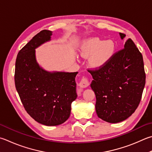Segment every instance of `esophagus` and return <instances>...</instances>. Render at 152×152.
Returning <instances> with one entry per match:
<instances>
[{"label": "esophagus", "mask_w": 152, "mask_h": 152, "mask_svg": "<svg viewBox=\"0 0 152 152\" xmlns=\"http://www.w3.org/2000/svg\"><path fill=\"white\" fill-rule=\"evenodd\" d=\"M90 85V82L88 79L86 77H83L79 83V86L80 88H86Z\"/></svg>", "instance_id": "esophagus-1"}]
</instances>
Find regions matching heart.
I'll return each mask as SVG.
<instances>
[{"instance_id":"1","label":"heart","mask_w":152,"mask_h":152,"mask_svg":"<svg viewBox=\"0 0 152 152\" xmlns=\"http://www.w3.org/2000/svg\"><path fill=\"white\" fill-rule=\"evenodd\" d=\"M115 45L112 40H103L92 38L85 40L81 46V54L90 57V65L93 68H100L106 64L114 54Z\"/></svg>"}]
</instances>
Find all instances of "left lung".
Segmentation results:
<instances>
[{"label":"left lung","mask_w":152,"mask_h":152,"mask_svg":"<svg viewBox=\"0 0 152 152\" xmlns=\"http://www.w3.org/2000/svg\"><path fill=\"white\" fill-rule=\"evenodd\" d=\"M122 39L126 37L120 33ZM93 80L90 84L96 98L98 116L109 123L126 120L141 100L145 84L143 56L131 38L124 48L113 54L104 66L88 70Z\"/></svg>","instance_id":"left-lung-1"}]
</instances>
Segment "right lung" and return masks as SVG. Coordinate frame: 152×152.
Returning <instances> with one entry per match:
<instances>
[{
  "mask_svg": "<svg viewBox=\"0 0 152 152\" xmlns=\"http://www.w3.org/2000/svg\"><path fill=\"white\" fill-rule=\"evenodd\" d=\"M52 32L43 30L19 51L16 60L15 82L27 113L38 123L52 126L70 117L71 104L77 98L76 72H49L39 66L35 48L50 40Z\"/></svg>",
  "mask_w": 152,
  "mask_h": 152,
  "instance_id": "add662e5",
  "label": "right lung"
}]
</instances>
